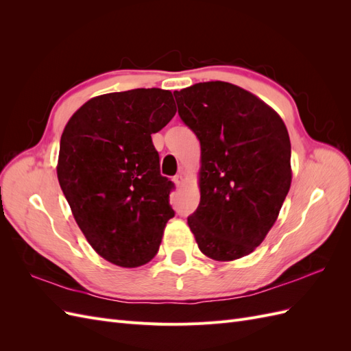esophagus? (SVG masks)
Segmentation results:
<instances>
[{
	"mask_svg": "<svg viewBox=\"0 0 351 351\" xmlns=\"http://www.w3.org/2000/svg\"><path fill=\"white\" fill-rule=\"evenodd\" d=\"M173 182L176 183V186H177V187L182 186V184H183V182H184V177H183V174H177V176H174Z\"/></svg>",
	"mask_w": 351,
	"mask_h": 351,
	"instance_id": "obj_1",
	"label": "esophagus"
}]
</instances>
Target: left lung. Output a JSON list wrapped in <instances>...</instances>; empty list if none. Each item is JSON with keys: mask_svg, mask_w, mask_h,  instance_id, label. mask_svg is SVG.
<instances>
[{"mask_svg": "<svg viewBox=\"0 0 351 351\" xmlns=\"http://www.w3.org/2000/svg\"><path fill=\"white\" fill-rule=\"evenodd\" d=\"M174 97L200 142V202L187 224L208 258L246 256L267 237L290 190L287 127L263 101L227 82L196 83Z\"/></svg>", "mask_w": 351, "mask_h": 351, "instance_id": "obj_1", "label": "left lung"}]
</instances>
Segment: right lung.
I'll return each mask as SVG.
<instances>
[{
	"instance_id": "1",
	"label": "right lung",
	"mask_w": 351,
	"mask_h": 351,
	"mask_svg": "<svg viewBox=\"0 0 351 351\" xmlns=\"http://www.w3.org/2000/svg\"><path fill=\"white\" fill-rule=\"evenodd\" d=\"M174 115L169 90L114 92L82 105L62 132V193L95 252L119 267L149 262L174 217V183L159 173L151 137Z\"/></svg>"
}]
</instances>
